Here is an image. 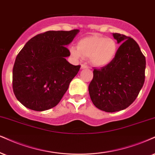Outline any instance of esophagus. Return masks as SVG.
I'll list each match as a JSON object with an SVG mask.
<instances>
[{
	"instance_id": "1",
	"label": "esophagus",
	"mask_w": 155,
	"mask_h": 155,
	"mask_svg": "<svg viewBox=\"0 0 155 155\" xmlns=\"http://www.w3.org/2000/svg\"><path fill=\"white\" fill-rule=\"evenodd\" d=\"M87 68H88V67H87L86 64H81V69H87Z\"/></svg>"
}]
</instances>
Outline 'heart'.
I'll return each mask as SVG.
<instances>
[{
	"mask_svg": "<svg viewBox=\"0 0 155 155\" xmlns=\"http://www.w3.org/2000/svg\"><path fill=\"white\" fill-rule=\"evenodd\" d=\"M118 49L117 42L114 39L93 35L80 40L78 47H70V51L76 58L89 57L93 65L101 68L108 65L114 60Z\"/></svg>",
	"mask_w": 155,
	"mask_h": 155,
	"instance_id": "b5f03b06",
	"label": "heart"
}]
</instances>
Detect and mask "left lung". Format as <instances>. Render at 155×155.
<instances>
[{
    "label": "left lung",
    "mask_w": 155,
    "mask_h": 155,
    "mask_svg": "<svg viewBox=\"0 0 155 155\" xmlns=\"http://www.w3.org/2000/svg\"><path fill=\"white\" fill-rule=\"evenodd\" d=\"M121 46L108 65L93 70L89 94L96 108L116 112L129 107L136 100L145 79L146 60L135 40L124 34H113Z\"/></svg>",
    "instance_id": "1"
}]
</instances>
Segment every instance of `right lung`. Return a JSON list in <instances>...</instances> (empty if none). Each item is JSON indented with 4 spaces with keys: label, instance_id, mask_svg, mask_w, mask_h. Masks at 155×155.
Returning <instances> with one entry per match:
<instances>
[{
    "label": "right lung",
    "instance_id": "right-lung-1",
    "mask_svg": "<svg viewBox=\"0 0 155 155\" xmlns=\"http://www.w3.org/2000/svg\"><path fill=\"white\" fill-rule=\"evenodd\" d=\"M79 30L48 31L31 38L19 51L13 68V90L21 104L43 111L56 106L81 65H72L66 46Z\"/></svg>",
    "mask_w": 155,
    "mask_h": 155
}]
</instances>
